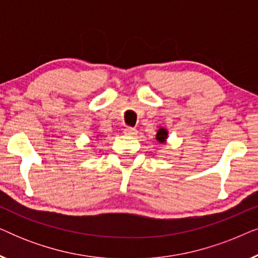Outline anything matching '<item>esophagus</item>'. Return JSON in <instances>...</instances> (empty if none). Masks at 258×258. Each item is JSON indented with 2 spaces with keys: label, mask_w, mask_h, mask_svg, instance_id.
Wrapping results in <instances>:
<instances>
[{
  "label": "esophagus",
  "mask_w": 258,
  "mask_h": 258,
  "mask_svg": "<svg viewBox=\"0 0 258 258\" xmlns=\"http://www.w3.org/2000/svg\"><path fill=\"white\" fill-rule=\"evenodd\" d=\"M123 132H124L125 135H129V136H134V135H136V134H137V130L135 128H132V126H126V128H124V130H123Z\"/></svg>",
  "instance_id": "34e87169"
}]
</instances>
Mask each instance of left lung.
Here are the masks:
<instances>
[{"label":"left lung","instance_id":"1","mask_svg":"<svg viewBox=\"0 0 258 258\" xmlns=\"http://www.w3.org/2000/svg\"><path fill=\"white\" fill-rule=\"evenodd\" d=\"M167 135H168L167 130L163 129V128H161V129H158L157 135H156V139H157L158 141H160L161 143H163L164 141H165V139H167Z\"/></svg>","mask_w":258,"mask_h":258}]
</instances>
